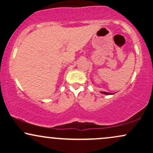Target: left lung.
<instances>
[{
  "mask_svg": "<svg viewBox=\"0 0 153 153\" xmlns=\"http://www.w3.org/2000/svg\"><path fill=\"white\" fill-rule=\"evenodd\" d=\"M101 94H106V95H112L114 94H112V93H107V92H104V91H101Z\"/></svg>",
  "mask_w": 153,
  "mask_h": 153,
  "instance_id": "obj_1",
  "label": "left lung"
}]
</instances>
